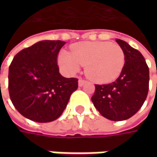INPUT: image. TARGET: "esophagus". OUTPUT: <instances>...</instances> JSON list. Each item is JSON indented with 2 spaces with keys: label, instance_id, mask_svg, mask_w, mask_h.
Here are the masks:
<instances>
[{
  "label": "esophagus",
  "instance_id": "obj_1",
  "mask_svg": "<svg viewBox=\"0 0 157 157\" xmlns=\"http://www.w3.org/2000/svg\"><path fill=\"white\" fill-rule=\"evenodd\" d=\"M86 82L87 81H86V79L82 78H79V79H78V86H83Z\"/></svg>",
  "mask_w": 157,
  "mask_h": 157
}]
</instances>
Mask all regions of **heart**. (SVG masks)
Wrapping results in <instances>:
<instances>
[{
	"mask_svg": "<svg viewBox=\"0 0 157 157\" xmlns=\"http://www.w3.org/2000/svg\"><path fill=\"white\" fill-rule=\"evenodd\" d=\"M58 63L67 73L74 74L82 65L89 78L98 83L115 80L125 63L122 49L107 42H82L71 48V52L61 51Z\"/></svg>",
	"mask_w": 157,
	"mask_h": 157,
	"instance_id": "1",
	"label": "heart"
}]
</instances>
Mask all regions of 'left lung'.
I'll return each instance as SVG.
<instances>
[{
    "mask_svg": "<svg viewBox=\"0 0 157 157\" xmlns=\"http://www.w3.org/2000/svg\"><path fill=\"white\" fill-rule=\"evenodd\" d=\"M125 56L121 73L114 82L95 85L92 101L100 114L110 121H125L136 114L147 98L149 70L142 53L116 39Z\"/></svg>",
    "mask_w": 157,
    "mask_h": 157,
    "instance_id": "8db88e82",
    "label": "left lung"
}]
</instances>
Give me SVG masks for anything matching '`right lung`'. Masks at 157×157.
Listing matches in <instances>:
<instances>
[{"label": "right lung", "mask_w": 157, "mask_h": 157, "mask_svg": "<svg viewBox=\"0 0 157 157\" xmlns=\"http://www.w3.org/2000/svg\"><path fill=\"white\" fill-rule=\"evenodd\" d=\"M64 44L59 40L38 42L18 52L9 65L10 100L29 120H57L78 88V78H67L59 73L57 58Z\"/></svg>", "instance_id": "obj_1"}]
</instances>
